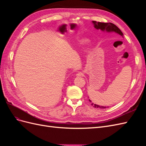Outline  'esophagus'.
Segmentation results:
<instances>
[{
  "instance_id": "1",
  "label": "esophagus",
  "mask_w": 146,
  "mask_h": 146,
  "mask_svg": "<svg viewBox=\"0 0 146 146\" xmlns=\"http://www.w3.org/2000/svg\"><path fill=\"white\" fill-rule=\"evenodd\" d=\"M83 76V72H78L77 74V77H82Z\"/></svg>"
}]
</instances>
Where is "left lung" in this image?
Instances as JSON below:
<instances>
[{
    "instance_id": "8db88e82",
    "label": "left lung",
    "mask_w": 146,
    "mask_h": 146,
    "mask_svg": "<svg viewBox=\"0 0 146 146\" xmlns=\"http://www.w3.org/2000/svg\"><path fill=\"white\" fill-rule=\"evenodd\" d=\"M92 24L94 25V27L95 29L98 30H100L104 32H115L117 34H119L121 36H123V33L121 32V30L119 29L116 25H114L113 23H100V22H96L95 21H92ZM89 101L91 102V105H93L94 108H106L107 107H104V106H100L96 104H94L92 103L90 99H89Z\"/></svg>"
}]
</instances>
